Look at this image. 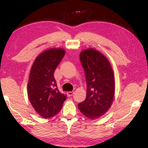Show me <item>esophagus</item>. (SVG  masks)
<instances>
[{
    "mask_svg": "<svg viewBox=\"0 0 148 148\" xmlns=\"http://www.w3.org/2000/svg\"><path fill=\"white\" fill-rule=\"evenodd\" d=\"M74 94V92L73 91H68L67 92V95H68L69 96H72Z\"/></svg>",
    "mask_w": 148,
    "mask_h": 148,
    "instance_id": "34e87169",
    "label": "esophagus"
}]
</instances>
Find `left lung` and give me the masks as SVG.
Returning <instances> with one entry per match:
<instances>
[{"label": "left lung", "instance_id": "8db88e82", "mask_svg": "<svg viewBox=\"0 0 148 148\" xmlns=\"http://www.w3.org/2000/svg\"><path fill=\"white\" fill-rule=\"evenodd\" d=\"M87 83L86 97L78 107L86 117L94 120L107 112L114 100V71L107 58L93 48L79 53Z\"/></svg>", "mask_w": 148, "mask_h": 148}]
</instances>
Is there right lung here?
Returning a JSON list of instances; mask_svg holds the SVG:
<instances>
[{"instance_id": "1", "label": "right lung", "mask_w": 148, "mask_h": 148, "mask_svg": "<svg viewBox=\"0 0 148 148\" xmlns=\"http://www.w3.org/2000/svg\"><path fill=\"white\" fill-rule=\"evenodd\" d=\"M65 54L62 48H51L36 58L31 69L28 83V96L34 110L44 119L60 111L66 96L57 88L53 73Z\"/></svg>"}]
</instances>
